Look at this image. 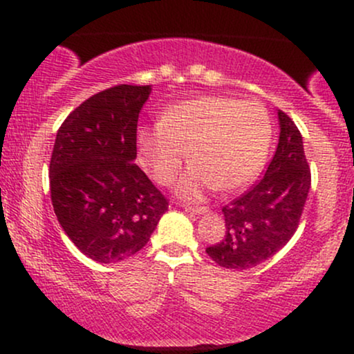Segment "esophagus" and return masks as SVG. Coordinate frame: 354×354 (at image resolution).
<instances>
[{"mask_svg": "<svg viewBox=\"0 0 354 354\" xmlns=\"http://www.w3.org/2000/svg\"><path fill=\"white\" fill-rule=\"evenodd\" d=\"M183 209L191 214H205L209 211L208 206H191V205H183Z\"/></svg>", "mask_w": 354, "mask_h": 354, "instance_id": "esophagus-1", "label": "esophagus"}]
</instances>
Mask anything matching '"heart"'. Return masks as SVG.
I'll return each instance as SVG.
<instances>
[{"label":"heart","instance_id":"b5f03b06","mask_svg":"<svg viewBox=\"0 0 354 354\" xmlns=\"http://www.w3.org/2000/svg\"><path fill=\"white\" fill-rule=\"evenodd\" d=\"M271 135V118L256 101L201 96L174 104L160 124L141 129L138 151L160 185L174 181L188 151L194 165L181 178L178 193L200 200L214 186L233 191L250 185L266 163Z\"/></svg>","mask_w":354,"mask_h":354}]
</instances>
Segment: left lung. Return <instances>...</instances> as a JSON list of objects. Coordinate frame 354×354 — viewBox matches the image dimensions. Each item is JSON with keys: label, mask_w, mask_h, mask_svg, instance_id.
I'll list each match as a JSON object with an SVG mask.
<instances>
[{"label": "left lung", "mask_w": 354, "mask_h": 354, "mask_svg": "<svg viewBox=\"0 0 354 354\" xmlns=\"http://www.w3.org/2000/svg\"><path fill=\"white\" fill-rule=\"evenodd\" d=\"M279 141L265 176L251 189L223 206L226 231L206 248L214 263L230 270L261 265L290 241L299 225L311 171L298 126L278 109Z\"/></svg>", "instance_id": "8db88e82"}]
</instances>
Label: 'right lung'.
I'll use <instances>...</instances> for the list:
<instances>
[{
	"label": "right lung",
	"mask_w": 354,
	"mask_h": 354,
	"mask_svg": "<svg viewBox=\"0 0 354 354\" xmlns=\"http://www.w3.org/2000/svg\"><path fill=\"white\" fill-rule=\"evenodd\" d=\"M149 93V84L96 93L56 133L53 209L75 246L98 263L136 254L168 211L165 194L135 165L138 116Z\"/></svg>",
	"instance_id": "obj_1"
}]
</instances>
